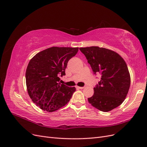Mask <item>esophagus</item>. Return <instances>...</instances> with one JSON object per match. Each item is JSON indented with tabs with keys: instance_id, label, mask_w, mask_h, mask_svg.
Returning <instances> with one entry per match:
<instances>
[{
	"instance_id": "1",
	"label": "esophagus",
	"mask_w": 147,
	"mask_h": 147,
	"mask_svg": "<svg viewBox=\"0 0 147 147\" xmlns=\"http://www.w3.org/2000/svg\"><path fill=\"white\" fill-rule=\"evenodd\" d=\"M76 88H78V89H82L85 88V86H84V87H80V86H76Z\"/></svg>"
}]
</instances>
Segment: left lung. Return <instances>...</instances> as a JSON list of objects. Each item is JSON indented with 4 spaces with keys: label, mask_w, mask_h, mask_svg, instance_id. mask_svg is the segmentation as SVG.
Instances as JSON below:
<instances>
[{
    "label": "left lung",
    "mask_w": 147,
    "mask_h": 147,
    "mask_svg": "<svg viewBox=\"0 0 147 147\" xmlns=\"http://www.w3.org/2000/svg\"><path fill=\"white\" fill-rule=\"evenodd\" d=\"M94 73H100L101 80L94 88L89 103L98 110L109 112L123 103L130 86V75L124 59L113 50L98 46L79 48Z\"/></svg>",
    "instance_id": "obj_1"
}]
</instances>
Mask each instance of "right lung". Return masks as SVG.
Returning a JSON list of instances; mask_svg holds the SVG:
<instances>
[{"label":"right lung","mask_w":147,"mask_h":147,"mask_svg":"<svg viewBox=\"0 0 147 147\" xmlns=\"http://www.w3.org/2000/svg\"><path fill=\"white\" fill-rule=\"evenodd\" d=\"M79 47H52L36 54L26 68V83L30 98L41 109L52 112L64 106L76 91L59 83L65 74L68 61Z\"/></svg>","instance_id":"1"}]
</instances>
